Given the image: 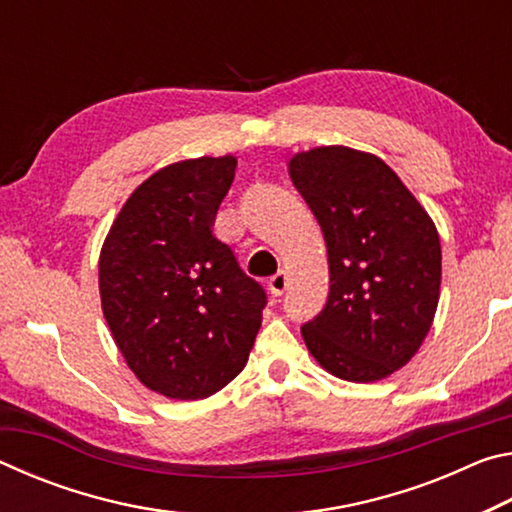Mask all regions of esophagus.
Returning <instances> with one entry per match:
<instances>
[{"mask_svg": "<svg viewBox=\"0 0 512 512\" xmlns=\"http://www.w3.org/2000/svg\"><path fill=\"white\" fill-rule=\"evenodd\" d=\"M289 289V277H287V273L284 271H280V273H275L271 280H268V291L273 293V296H282L284 291Z\"/></svg>", "mask_w": 512, "mask_h": 512, "instance_id": "obj_1", "label": "esophagus"}]
</instances>
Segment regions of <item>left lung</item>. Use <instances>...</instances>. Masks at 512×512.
<instances>
[{"label": "left lung", "mask_w": 512, "mask_h": 512, "mask_svg": "<svg viewBox=\"0 0 512 512\" xmlns=\"http://www.w3.org/2000/svg\"><path fill=\"white\" fill-rule=\"evenodd\" d=\"M293 185L323 230L329 293L300 327L309 352L345 381H377L409 363L440 298L436 225L377 155L320 146L293 155Z\"/></svg>", "instance_id": "obj_1"}]
</instances>
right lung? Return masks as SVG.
Wrapping results in <instances>:
<instances>
[{"label":"right lung","mask_w":512,"mask_h":512,"mask_svg":"<svg viewBox=\"0 0 512 512\" xmlns=\"http://www.w3.org/2000/svg\"><path fill=\"white\" fill-rule=\"evenodd\" d=\"M237 160L196 158L155 171L112 223L99 257L103 316L146 388L203 400L244 370L266 291L214 237Z\"/></svg>","instance_id":"add662e5"}]
</instances>
